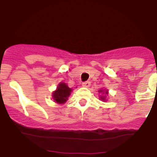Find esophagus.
<instances>
[{
	"label": "esophagus",
	"mask_w": 157,
	"mask_h": 157,
	"mask_svg": "<svg viewBox=\"0 0 157 157\" xmlns=\"http://www.w3.org/2000/svg\"><path fill=\"white\" fill-rule=\"evenodd\" d=\"M82 86H83V87H86V88H89V87L90 86V81H86V82L82 83Z\"/></svg>",
	"instance_id": "34e87169"
}]
</instances>
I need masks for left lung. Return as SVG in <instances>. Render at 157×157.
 <instances>
[{
  "instance_id": "1",
  "label": "left lung",
  "mask_w": 157,
  "mask_h": 157,
  "mask_svg": "<svg viewBox=\"0 0 157 157\" xmlns=\"http://www.w3.org/2000/svg\"><path fill=\"white\" fill-rule=\"evenodd\" d=\"M98 93L102 94V95L100 96V100L102 101H107V96L108 95V90L104 89V90H98Z\"/></svg>"
}]
</instances>
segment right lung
<instances>
[{
  "instance_id": "add662e5",
  "label": "right lung",
  "mask_w": 157,
  "mask_h": 157,
  "mask_svg": "<svg viewBox=\"0 0 157 157\" xmlns=\"http://www.w3.org/2000/svg\"><path fill=\"white\" fill-rule=\"evenodd\" d=\"M72 89L69 88L66 83L60 82L57 86V89L53 91L52 97L55 103L58 104H64L71 94Z\"/></svg>"
}]
</instances>
